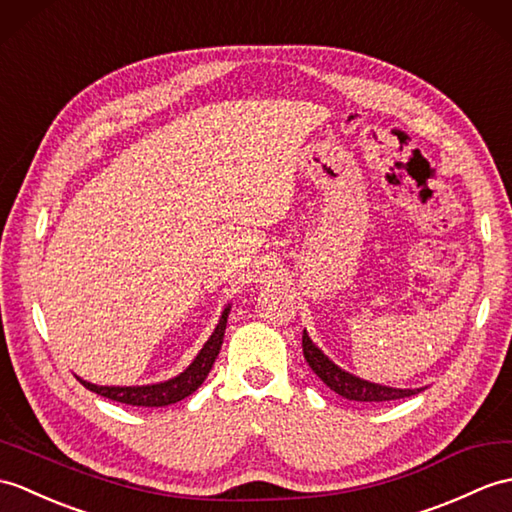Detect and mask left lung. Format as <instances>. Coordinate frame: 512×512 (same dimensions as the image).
I'll list each match as a JSON object with an SVG mask.
<instances>
[{"label": "left lung", "instance_id": "1", "mask_svg": "<svg viewBox=\"0 0 512 512\" xmlns=\"http://www.w3.org/2000/svg\"><path fill=\"white\" fill-rule=\"evenodd\" d=\"M303 355L312 371L320 377V382L327 384L331 390L338 392L340 397L349 401H392V399H406L417 395V392L425 388H392L382 386L375 382H368L358 375L344 371L334 360H329L327 355L320 351L310 334L303 329Z\"/></svg>", "mask_w": 512, "mask_h": 512}]
</instances>
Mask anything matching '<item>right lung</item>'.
<instances>
[{
	"label": "right lung",
	"mask_w": 512,
	"mask_h": 512,
	"mask_svg": "<svg viewBox=\"0 0 512 512\" xmlns=\"http://www.w3.org/2000/svg\"><path fill=\"white\" fill-rule=\"evenodd\" d=\"M229 312H231V303L222 310L216 329H213L209 340L202 344V349L198 351L192 364H189L185 371L178 373L176 377H170L165 379V382H157V384H144V386H98L76 375L78 382L85 388H89L91 392H98V395L111 401L126 403V406H144V408L172 406V403L181 401L192 395V392H196L202 386V382L207 379L211 366L216 362L222 347Z\"/></svg>",
	"instance_id": "obj_1"
}]
</instances>
